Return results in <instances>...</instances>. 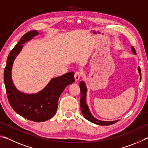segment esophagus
I'll use <instances>...</instances> for the list:
<instances>
[{
  "instance_id": "34e87169",
  "label": "esophagus",
  "mask_w": 148,
  "mask_h": 148,
  "mask_svg": "<svg viewBox=\"0 0 148 148\" xmlns=\"http://www.w3.org/2000/svg\"><path fill=\"white\" fill-rule=\"evenodd\" d=\"M81 76H82V74H81V73H80V72H75L74 79H75V80H76V81H78V80L80 79V77H81Z\"/></svg>"
}]
</instances>
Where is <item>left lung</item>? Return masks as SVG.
<instances>
[{"instance_id": "left-lung-1", "label": "left lung", "mask_w": 148, "mask_h": 148, "mask_svg": "<svg viewBox=\"0 0 148 148\" xmlns=\"http://www.w3.org/2000/svg\"><path fill=\"white\" fill-rule=\"evenodd\" d=\"M132 51L136 55V50L134 49V47H131ZM138 70L140 76V80H141V71H140V68L138 66ZM79 88H80V92H81V98H80V108H81L82 113L83 114V116L85 117V118L87 119L88 121L93 123L95 124L99 125H110L112 124L116 123L117 121H100L99 119H97L96 118L92 116V114L90 112L88 106L86 104V93H87V89L86 84H85L84 82L82 81L79 83Z\"/></svg>"}]
</instances>
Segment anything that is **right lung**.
<instances>
[{
  "label": "right lung",
  "mask_w": 148,
  "mask_h": 148,
  "mask_svg": "<svg viewBox=\"0 0 148 148\" xmlns=\"http://www.w3.org/2000/svg\"><path fill=\"white\" fill-rule=\"evenodd\" d=\"M38 34V32L36 31L27 32L10 51L4 69V81L9 103L14 111L31 121L42 122L55 116L60 95L65 87L74 82V72H68L52 79L47 86L38 93L25 94L16 88L11 76L14 61L21 51L23 44Z\"/></svg>",
  "instance_id": "1"
}]
</instances>
